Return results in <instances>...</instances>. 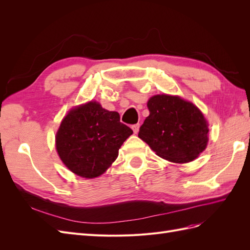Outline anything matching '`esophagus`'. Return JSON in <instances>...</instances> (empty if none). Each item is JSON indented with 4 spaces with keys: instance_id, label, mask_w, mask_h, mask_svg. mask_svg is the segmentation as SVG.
I'll list each match as a JSON object with an SVG mask.
<instances>
[{
    "instance_id": "obj_1",
    "label": "esophagus",
    "mask_w": 250,
    "mask_h": 250,
    "mask_svg": "<svg viewBox=\"0 0 250 250\" xmlns=\"http://www.w3.org/2000/svg\"><path fill=\"white\" fill-rule=\"evenodd\" d=\"M132 130H133V132L137 134L138 132H139V130H140V124H135V125H132Z\"/></svg>"
}]
</instances>
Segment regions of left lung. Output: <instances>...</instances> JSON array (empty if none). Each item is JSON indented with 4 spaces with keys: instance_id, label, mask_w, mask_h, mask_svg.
Here are the masks:
<instances>
[{
    "instance_id": "1",
    "label": "left lung",
    "mask_w": 250,
    "mask_h": 250,
    "mask_svg": "<svg viewBox=\"0 0 250 250\" xmlns=\"http://www.w3.org/2000/svg\"><path fill=\"white\" fill-rule=\"evenodd\" d=\"M150 115L139 138L164 160L184 164L207 148L208 125L199 108L178 96L156 95L147 103Z\"/></svg>"
}]
</instances>
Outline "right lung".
I'll return each mask as SVG.
<instances>
[{"mask_svg": "<svg viewBox=\"0 0 250 250\" xmlns=\"http://www.w3.org/2000/svg\"><path fill=\"white\" fill-rule=\"evenodd\" d=\"M132 133L120 122L117 111L90 101L63 118L56 133V149L67 169L78 176L94 178L117 160L120 147Z\"/></svg>", "mask_w": 250, "mask_h": 250, "instance_id": "1", "label": "right lung"}]
</instances>
